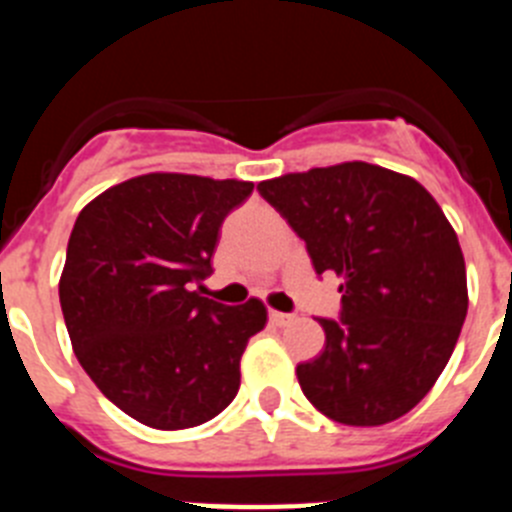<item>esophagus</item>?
Segmentation results:
<instances>
[{
	"instance_id": "esophagus-1",
	"label": "esophagus",
	"mask_w": 512,
	"mask_h": 512,
	"mask_svg": "<svg viewBox=\"0 0 512 512\" xmlns=\"http://www.w3.org/2000/svg\"><path fill=\"white\" fill-rule=\"evenodd\" d=\"M269 320H271V323H274V325H279V328H282V325L292 323V320H295V315H289V312L271 310V312H269Z\"/></svg>"
}]
</instances>
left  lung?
Wrapping results in <instances>:
<instances>
[{
    "label": "left lung",
    "mask_w": 512,
    "mask_h": 512,
    "mask_svg": "<svg viewBox=\"0 0 512 512\" xmlns=\"http://www.w3.org/2000/svg\"><path fill=\"white\" fill-rule=\"evenodd\" d=\"M307 243L315 271L341 277V320L297 366L307 400L343 425H384L418 405L449 364L467 318L459 238L413 176L366 161L259 184Z\"/></svg>",
    "instance_id": "1"
}]
</instances>
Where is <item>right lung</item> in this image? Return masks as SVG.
I'll list each match as a JSON object with an SVG mask.
<instances>
[{"label":"right lung","instance_id":"1","mask_svg":"<svg viewBox=\"0 0 512 512\" xmlns=\"http://www.w3.org/2000/svg\"><path fill=\"white\" fill-rule=\"evenodd\" d=\"M251 192L243 179L153 171L76 217L58 282L71 346L99 392L148 428H194L238 395L266 305L228 307L192 287L210 274L225 215Z\"/></svg>","mask_w":512,"mask_h":512}]
</instances>
